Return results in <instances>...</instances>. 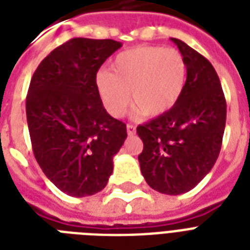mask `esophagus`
Instances as JSON below:
<instances>
[{
	"mask_svg": "<svg viewBox=\"0 0 250 250\" xmlns=\"http://www.w3.org/2000/svg\"><path fill=\"white\" fill-rule=\"evenodd\" d=\"M135 132H136V127L133 125H127V133H128V136L135 135Z\"/></svg>",
	"mask_w": 250,
	"mask_h": 250,
	"instance_id": "34e87169",
	"label": "esophagus"
}]
</instances>
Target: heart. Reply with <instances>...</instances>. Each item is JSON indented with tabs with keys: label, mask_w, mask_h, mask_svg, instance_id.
<instances>
[{
	"label": "heart",
	"mask_w": 250,
	"mask_h": 250,
	"mask_svg": "<svg viewBox=\"0 0 250 250\" xmlns=\"http://www.w3.org/2000/svg\"><path fill=\"white\" fill-rule=\"evenodd\" d=\"M187 83V64L172 48L140 46L119 53L96 85L110 115L121 118L129 98L144 117H160L180 100ZM130 97H128V93Z\"/></svg>",
	"instance_id": "b5f03b06"
}]
</instances>
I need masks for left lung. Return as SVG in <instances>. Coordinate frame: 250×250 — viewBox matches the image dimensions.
Segmentation results:
<instances>
[{
  "label": "left lung",
  "mask_w": 250,
  "mask_h": 250,
  "mask_svg": "<svg viewBox=\"0 0 250 250\" xmlns=\"http://www.w3.org/2000/svg\"><path fill=\"white\" fill-rule=\"evenodd\" d=\"M187 64V83L176 105L137 127L144 149L141 174L157 192L186 193L213 168L221 152L227 105L213 64L171 37Z\"/></svg>",
  "instance_id": "8db88e82"
}]
</instances>
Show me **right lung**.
Segmentation results:
<instances>
[{
  "label": "right lung",
  "mask_w": 250,
  "mask_h": 250,
  "mask_svg": "<svg viewBox=\"0 0 250 250\" xmlns=\"http://www.w3.org/2000/svg\"><path fill=\"white\" fill-rule=\"evenodd\" d=\"M121 46L75 37L45 57L31 79L25 113L33 154L46 178L72 197L105 188L127 139L125 125L106 111L96 85L102 63Z\"/></svg>",
  "instance_id": "right-lung-1"
}]
</instances>
